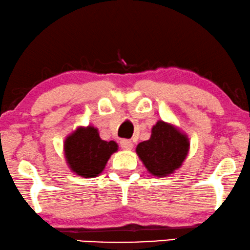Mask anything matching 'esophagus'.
Segmentation results:
<instances>
[{
	"mask_svg": "<svg viewBox=\"0 0 250 250\" xmlns=\"http://www.w3.org/2000/svg\"><path fill=\"white\" fill-rule=\"evenodd\" d=\"M120 146L124 149H131L133 147V144L131 143V140L122 139V140H120Z\"/></svg>",
	"mask_w": 250,
	"mask_h": 250,
	"instance_id": "34e87169",
	"label": "esophagus"
}]
</instances>
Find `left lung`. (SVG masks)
I'll use <instances>...</instances> for the list:
<instances>
[{"label": "left lung", "instance_id": "left-lung-1", "mask_svg": "<svg viewBox=\"0 0 250 250\" xmlns=\"http://www.w3.org/2000/svg\"><path fill=\"white\" fill-rule=\"evenodd\" d=\"M187 137L173 126L159 121L148 140L139 143L136 152L150 173L156 177L171 174L187 156Z\"/></svg>", "mask_w": 250, "mask_h": 250}]
</instances>
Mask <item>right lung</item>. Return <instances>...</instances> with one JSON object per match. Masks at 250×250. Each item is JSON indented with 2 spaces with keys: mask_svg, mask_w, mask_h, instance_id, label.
Segmentation results:
<instances>
[{
  "mask_svg": "<svg viewBox=\"0 0 250 250\" xmlns=\"http://www.w3.org/2000/svg\"><path fill=\"white\" fill-rule=\"evenodd\" d=\"M117 150V143L102 140L97 129L93 126L77 129L64 143L69 167L80 177L85 178L100 174L110 156Z\"/></svg>",
  "mask_w": 250,
  "mask_h": 250,
  "instance_id": "right-lung-1",
  "label": "right lung"
}]
</instances>
